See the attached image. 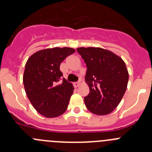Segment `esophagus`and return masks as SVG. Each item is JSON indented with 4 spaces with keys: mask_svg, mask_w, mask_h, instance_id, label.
Masks as SVG:
<instances>
[{
    "mask_svg": "<svg viewBox=\"0 0 152 152\" xmlns=\"http://www.w3.org/2000/svg\"><path fill=\"white\" fill-rule=\"evenodd\" d=\"M79 85H80V82H74V83H73V85H74L75 87H78L79 86Z\"/></svg>",
    "mask_w": 152,
    "mask_h": 152,
    "instance_id": "obj_1",
    "label": "esophagus"
}]
</instances>
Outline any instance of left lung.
<instances>
[{
    "mask_svg": "<svg viewBox=\"0 0 152 152\" xmlns=\"http://www.w3.org/2000/svg\"><path fill=\"white\" fill-rule=\"evenodd\" d=\"M87 66L85 81L90 93L86 107L93 114L112 113L121 101L127 87L129 73L123 59L101 48H78Z\"/></svg>",
    "mask_w": 152,
    "mask_h": 152,
    "instance_id": "8db88e82",
    "label": "left lung"
}]
</instances>
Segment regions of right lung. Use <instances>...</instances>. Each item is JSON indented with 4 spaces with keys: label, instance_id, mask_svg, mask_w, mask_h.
Wrapping results in <instances>:
<instances>
[{
    "label": "right lung",
    "instance_id": "1",
    "mask_svg": "<svg viewBox=\"0 0 152 152\" xmlns=\"http://www.w3.org/2000/svg\"><path fill=\"white\" fill-rule=\"evenodd\" d=\"M74 52L67 47L44 49L31 55L26 64V93L34 108L45 117H58L66 111L74 88L62 77L59 66Z\"/></svg>",
    "mask_w": 152,
    "mask_h": 152
}]
</instances>
